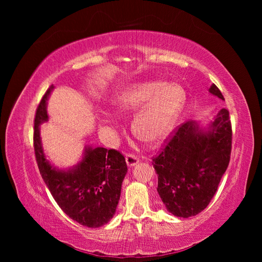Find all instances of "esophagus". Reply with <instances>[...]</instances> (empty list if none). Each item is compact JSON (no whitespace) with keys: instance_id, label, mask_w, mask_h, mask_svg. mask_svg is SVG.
<instances>
[{"instance_id":"esophagus-1","label":"esophagus","mask_w":262,"mask_h":262,"mask_svg":"<svg viewBox=\"0 0 262 262\" xmlns=\"http://www.w3.org/2000/svg\"><path fill=\"white\" fill-rule=\"evenodd\" d=\"M125 161H126V164H128V166H130V167H131V166H134V165L139 163V157L136 156L134 154H132V153H129V154L125 155Z\"/></svg>"}]
</instances>
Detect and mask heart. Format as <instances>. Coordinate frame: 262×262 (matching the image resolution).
I'll use <instances>...</instances> for the list:
<instances>
[{"instance_id":"heart-1","label":"heart","mask_w":262,"mask_h":262,"mask_svg":"<svg viewBox=\"0 0 262 262\" xmlns=\"http://www.w3.org/2000/svg\"><path fill=\"white\" fill-rule=\"evenodd\" d=\"M185 99L181 86L150 81L129 86L119 94L117 102L123 112L140 108L133 118L132 131L140 140L156 143L169 133Z\"/></svg>"}]
</instances>
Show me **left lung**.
Segmentation results:
<instances>
[{
    "label": "left lung",
    "mask_w": 262,
    "mask_h": 262,
    "mask_svg": "<svg viewBox=\"0 0 262 262\" xmlns=\"http://www.w3.org/2000/svg\"><path fill=\"white\" fill-rule=\"evenodd\" d=\"M210 93L224 100L215 84ZM232 137L229 112L223 108L205 131L186 121L165 140L152 160L157 192L171 214L190 217L208 207L231 160Z\"/></svg>",
    "instance_id": "obj_1"
}]
</instances>
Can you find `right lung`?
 <instances>
[{"instance_id": "add662e5", "label": "right lung", "mask_w": 262, "mask_h": 262, "mask_svg": "<svg viewBox=\"0 0 262 262\" xmlns=\"http://www.w3.org/2000/svg\"><path fill=\"white\" fill-rule=\"evenodd\" d=\"M51 85L37 107L34 120L36 162L53 199L68 216L81 225L95 228L113 219L120 199L121 185L128 167L124 156L117 149L87 147L83 161L74 169L58 170L43 154L39 125L47 121L46 102Z\"/></svg>"}]
</instances>
